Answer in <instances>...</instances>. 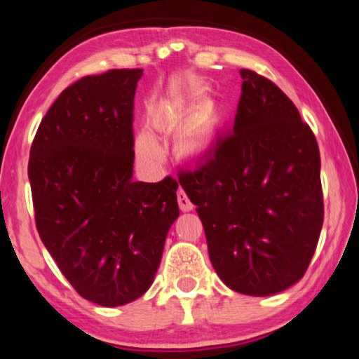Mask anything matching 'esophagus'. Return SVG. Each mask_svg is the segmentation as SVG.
<instances>
[{"label":"esophagus","instance_id":"obj_1","mask_svg":"<svg viewBox=\"0 0 359 359\" xmlns=\"http://www.w3.org/2000/svg\"><path fill=\"white\" fill-rule=\"evenodd\" d=\"M177 201H179L180 210H184V212L193 210V208H194L193 203L190 201V198L187 196V193H185L184 188H179V190H177Z\"/></svg>","mask_w":359,"mask_h":359}]
</instances>
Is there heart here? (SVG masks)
I'll use <instances>...</instances> for the list:
<instances>
[{
	"label": "heart",
	"mask_w": 359,
	"mask_h": 359,
	"mask_svg": "<svg viewBox=\"0 0 359 359\" xmlns=\"http://www.w3.org/2000/svg\"><path fill=\"white\" fill-rule=\"evenodd\" d=\"M151 121L156 128L168 130L171 128L174 120L166 111H156L151 115ZM136 149L139 156L147 163H158L163 156V150L156 139L149 135V133H142L139 135L136 141ZM212 149V135L208 128L203 126H190V128L182 130L177 137H175V150L177 154L185 158H203L209 154Z\"/></svg>",
	"instance_id": "heart-1"
}]
</instances>
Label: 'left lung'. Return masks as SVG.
<instances>
[{"label": "left lung", "instance_id": "left-lung-1", "mask_svg": "<svg viewBox=\"0 0 359 359\" xmlns=\"http://www.w3.org/2000/svg\"><path fill=\"white\" fill-rule=\"evenodd\" d=\"M234 128L179 184L196 205L223 283L269 296L306 274L323 226L313 131L277 85L241 69Z\"/></svg>", "mask_w": 359, "mask_h": 359}]
</instances>
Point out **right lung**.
Wrapping results in <instances>:
<instances>
[{"label":"right lung","mask_w":359,"mask_h":359,"mask_svg":"<svg viewBox=\"0 0 359 359\" xmlns=\"http://www.w3.org/2000/svg\"><path fill=\"white\" fill-rule=\"evenodd\" d=\"M141 77L136 68L79 79L41 120L29 150L39 238L72 288L104 307L150 288L179 217L177 180L131 179Z\"/></svg>","instance_id":"1"}]
</instances>
